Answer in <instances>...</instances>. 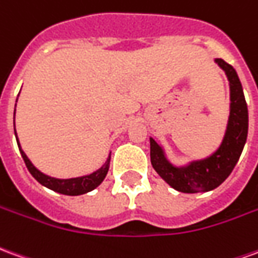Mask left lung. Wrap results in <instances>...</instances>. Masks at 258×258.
I'll return each mask as SVG.
<instances>
[{"instance_id":"obj_1","label":"left lung","mask_w":258,"mask_h":258,"mask_svg":"<svg viewBox=\"0 0 258 258\" xmlns=\"http://www.w3.org/2000/svg\"><path fill=\"white\" fill-rule=\"evenodd\" d=\"M225 72L231 88V112L221 146L210 157L192 162L186 167H174L166 160L162 148L151 138V162L156 173L171 188L184 194H199L216 189L228 178L242 155L247 138L249 114L242 84L235 69L224 59H216Z\"/></svg>"}]
</instances>
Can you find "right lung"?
Returning a JSON list of instances; mask_svg holds the SVG:
<instances>
[{"label": "right lung", "mask_w": 258, "mask_h": 258, "mask_svg": "<svg viewBox=\"0 0 258 258\" xmlns=\"http://www.w3.org/2000/svg\"><path fill=\"white\" fill-rule=\"evenodd\" d=\"M16 141H18V137H16ZM19 145V142H18ZM20 155L23 157V160L26 163V167L30 171V174L34 177V178L40 182L44 186H47L49 189L55 190V192H59L62 195H69V196H77V195H83L90 192V190L95 189L98 185L101 184L102 181L105 179L107 174V170H109V164H110V155L107 157L106 163L102 166L99 170H96L95 173L90 174V175H84V177H79V178H69V179H58L52 178V177H48L45 174H42L41 171H38L31 162L27 159V156L25 155V152L20 149Z\"/></svg>", "instance_id": "obj_1"}]
</instances>
